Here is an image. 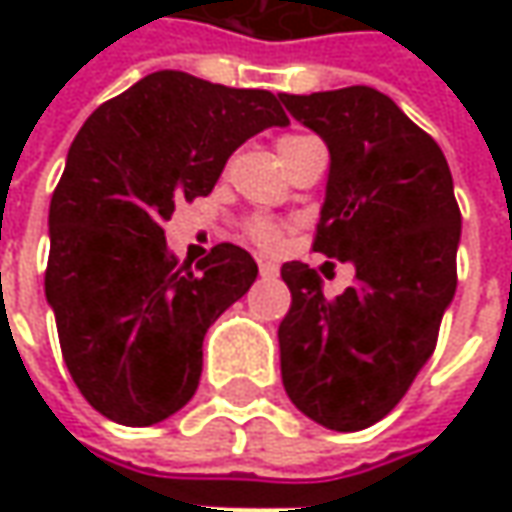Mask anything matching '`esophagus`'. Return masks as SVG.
<instances>
[{
    "label": "esophagus",
    "mask_w": 512,
    "mask_h": 512,
    "mask_svg": "<svg viewBox=\"0 0 512 512\" xmlns=\"http://www.w3.org/2000/svg\"><path fill=\"white\" fill-rule=\"evenodd\" d=\"M259 273H262V279H273V276H279V265L276 262H259Z\"/></svg>",
    "instance_id": "1"
}]
</instances>
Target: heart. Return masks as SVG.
I'll return each instance as SVG.
<instances>
[{
    "instance_id": "b5f03b06",
    "label": "heart",
    "mask_w": 512,
    "mask_h": 512,
    "mask_svg": "<svg viewBox=\"0 0 512 512\" xmlns=\"http://www.w3.org/2000/svg\"><path fill=\"white\" fill-rule=\"evenodd\" d=\"M290 139V136H287ZM253 236L262 242V245H276V239H279V230L273 225H267V222H256L253 225Z\"/></svg>"
}]
</instances>
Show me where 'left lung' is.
Instances as JSON below:
<instances>
[{"instance_id": "8db88e82", "label": "left lung", "mask_w": 512, "mask_h": 512, "mask_svg": "<svg viewBox=\"0 0 512 512\" xmlns=\"http://www.w3.org/2000/svg\"><path fill=\"white\" fill-rule=\"evenodd\" d=\"M279 99L330 153L313 250L356 267L330 302L310 267L282 265V382L307 419L353 433L384 419L433 356L462 213L442 148L390 96L353 85Z\"/></svg>"}]
</instances>
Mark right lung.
Masks as SVG:
<instances>
[{
  "instance_id": "1",
  "label": "right lung",
  "mask_w": 512,
  "mask_h": 512,
  "mask_svg": "<svg viewBox=\"0 0 512 512\" xmlns=\"http://www.w3.org/2000/svg\"><path fill=\"white\" fill-rule=\"evenodd\" d=\"M285 125L270 90L156 70L76 133L50 199L45 296L73 382L110 422L148 427L193 399L207 327L259 267L227 242L196 270L179 265L162 225L250 136Z\"/></svg>"
}]
</instances>
